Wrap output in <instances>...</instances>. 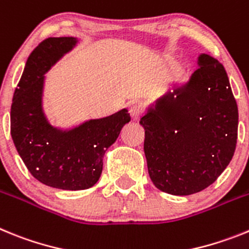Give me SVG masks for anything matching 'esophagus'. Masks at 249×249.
<instances>
[{
    "mask_svg": "<svg viewBox=\"0 0 249 249\" xmlns=\"http://www.w3.org/2000/svg\"><path fill=\"white\" fill-rule=\"evenodd\" d=\"M129 112H130V115H131V118H133V120H138V119H139L142 114V105L138 103L131 104L130 107H129Z\"/></svg>",
    "mask_w": 249,
    "mask_h": 249,
    "instance_id": "1",
    "label": "esophagus"
}]
</instances>
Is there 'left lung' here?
Masks as SVG:
<instances>
[{"label": "left lung", "instance_id": "1", "mask_svg": "<svg viewBox=\"0 0 249 249\" xmlns=\"http://www.w3.org/2000/svg\"><path fill=\"white\" fill-rule=\"evenodd\" d=\"M196 66L187 83L170 84L140 119L149 177L173 196L214 183L237 144L238 107L223 65L200 53Z\"/></svg>", "mask_w": 249, "mask_h": 249}]
</instances>
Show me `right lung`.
Returning a JSON list of instances; mask_svg holds the SVG:
<instances>
[{
  "label": "right lung",
  "mask_w": 249,
  "mask_h": 249,
  "mask_svg": "<svg viewBox=\"0 0 249 249\" xmlns=\"http://www.w3.org/2000/svg\"><path fill=\"white\" fill-rule=\"evenodd\" d=\"M79 44L77 37H50L29 56L11 105V137L21 159L42 184L83 190L98 183L103 159L130 122L126 107L71 127L50 123L44 107L46 75Z\"/></svg>",
  "instance_id": "obj_1"
}]
</instances>
